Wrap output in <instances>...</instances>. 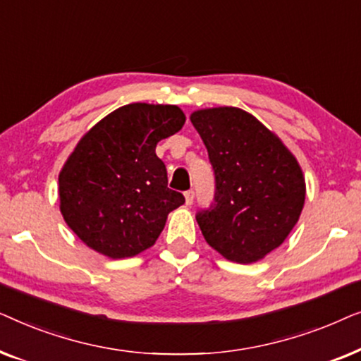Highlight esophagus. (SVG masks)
<instances>
[{"label":"esophagus","instance_id":"obj_1","mask_svg":"<svg viewBox=\"0 0 361 361\" xmlns=\"http://www.w3.org/2000/svg\"><path fill=\"white\" fill-rule=\"evenodd\" d=\"M184 195H185V205H192V204H194V197H195L194 190H187Z\"/></svg>","mask_w":361,"mask_h":361}]
</instances>
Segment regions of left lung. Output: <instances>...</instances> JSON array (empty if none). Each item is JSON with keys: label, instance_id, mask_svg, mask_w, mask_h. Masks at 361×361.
I'll return each mask as SVG.
<instances>
[{"label": "left lung", "instance_id": "left-lung-1", "mask_svg": "<svg viewBox=\"0 0 361 361\" xmlns=\"http://www.w3.org/2000/svg\"><path fill=\"white\" fill-rule=\"evenodd\" d=\"M192 125L215 174L214 204L197 212L212 248L235 263H255L283 245L305 200L300 166L274 133L235 106L197 110Z\"/></svg>", "mask_w": 361, "mask_h": 361}]
</instances>
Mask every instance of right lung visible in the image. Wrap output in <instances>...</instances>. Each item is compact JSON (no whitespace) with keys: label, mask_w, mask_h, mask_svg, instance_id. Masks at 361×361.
I'll return each mask as SVG.
<instances>
[{"label":"right lung","mask_w":361,"mask_h":361,"mask_svg":"<svg viewBox=\"0 0 361 361\" xmlns=\"http://www.w3.org/2000/svg\"><path fill=\"white\" fill-rule=\"evenodd\" d=\"M184 123L176 105L131 103L78 141L59 174V200L66 224L88 248L120 259L156 243L169 212L185 202L167 187L156 146Z\"/></svg>","instance_id":"1"}]
</instances>
